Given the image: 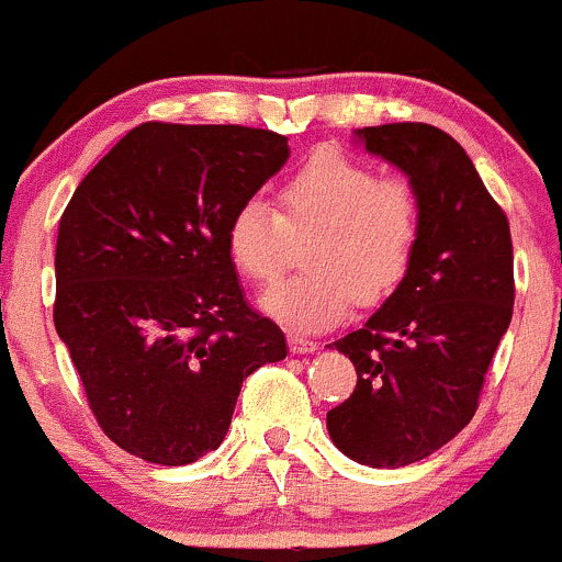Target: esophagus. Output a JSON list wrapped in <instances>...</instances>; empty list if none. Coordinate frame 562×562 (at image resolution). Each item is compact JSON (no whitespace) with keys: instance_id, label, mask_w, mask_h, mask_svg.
Masks as SVG:
<instances>
[{"instance_id":"esophagus-1","label":"esophagus","mask_w":562,"mask_h":562,"mask_svg":"<svg viewBox=\"0 0 562 562\" xmlns=\"http://www.w3.org/2000/svg\"><path fill=\"white\" fill-rule=\"evenodd\" d=\"M289 351L292 353H313L318 351V342L307 340L303 335H289Z\"/></svg>"}]
</instances>
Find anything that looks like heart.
<instances>
[{"label": "heart", "instance_id": "heart-1", "mask_svg": "<svg viewBox=\"0 0 562 562\" xmlns=\"http://www.w3.org/2000/svg\"><path fill=\"white\" fill-rule=\"evenodd\" d=\"M420 227L418 195L404 179H378L370 162L322 147L279 187V211L246 201L225 231L240 276L273 283L292 262L294 238L307 246L311 273L268 289L259 307L297 331H322L348 316L356 297L380 303L413 259Z\"/></svg>", "mask_w": 562, "mask_h": 562}]
</instances>
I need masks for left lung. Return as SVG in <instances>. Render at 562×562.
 <instances>
[{
    "instance_id": "obj_1",
    "label": "left lung",
    "mask_w": 562,
    "mask_h": 562,
    "mask_svg": "<svg viewBox=\"0 0 562 562\" xmlns=\"http://www.w3.org/2000/svg\"><path fill=\"white\" fill-rule=\"evenodd\" d=\"M353 142L400 168L418 195L413 259L385 303L331 342L356 389L327 413L335 448L400 469L448 445L474 418L482 380L515 305L506 214L456 138L426 123L356 128Z\"/></svg>"
}]
</instances>
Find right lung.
I'll list each match as a JSON object with an SVG mask.
<instances>
[{"instance_id": "1", "label": "right lung", "mask_w": 562, "mask_h": 562, "mask_svg": "<svg viewBox=\"0 0 562 562\" xmlns=\"http://www.w3.org/2000/svg\"><path fill=\"white\" fill-rule=\"evenodd\" d=\"M286 160L273 131L144 123L71 195L53 318L95 420L131 456L184 467L216 450L244 380L286 359L225 244L233 211Z\"/></svg>"}]
</instances>
